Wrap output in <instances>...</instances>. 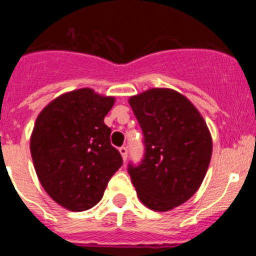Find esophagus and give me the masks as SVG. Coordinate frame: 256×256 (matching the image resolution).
Returning a JSON list of instances; mask_svg holds the SVG:
<instances>
[{"label": "esophagus", "instance_id": "esophagus-1", "mask_svg": "<svg viewBox=\"0 0 256 256\" xmlns=\"http://www.w3.org/2000/svg\"><path fill=\"white\" fill-rule=\"evenodd\" d=\"M119 152H120L122 158H123V160H124V162H126V156H128V148H126V146H122V148H119Z\"/></svg>", "mask_w": 256, "mask_h": 256}]
</instances>
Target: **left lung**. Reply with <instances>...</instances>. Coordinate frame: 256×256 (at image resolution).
<instances>
[{
	"mask_svg": "<svg viewBox=\"0 0 256 256\" xmlns=\"http://www.w3.org/2000/svg\"><path fill=\"white\" fill-rule=\"evenodd\" d=\"M144 133L141 164L128 165L144 205L168 212L186 202L204 180L212 159L209 128L191 101L170 88H151L130 98Z\"/></svg>",
	"mask_w": 256,
	"mask_h": 256,
	"instance_id": "obj_1",
	"label": "left lung"
}]
</instances>
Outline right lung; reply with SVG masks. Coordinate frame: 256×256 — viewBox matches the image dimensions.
Masks as SVG:
<instances>
[{"instance_id":"1","label":"right lung","mask_w":256,"mask_h":256,"mask_svg":"<svg viewBox=\"0 0 256 256\" xmlns=\"http://www.w3.org/2000/svg\"><path fill=\"white\" fill-rule=\"evenodd\" d=\"M114 102V97L80 88L56 97L37 116L30 137L36 173L50 198L65 209L94 208L123 164L104 123Z\"/></svg>"}]
</instances>
